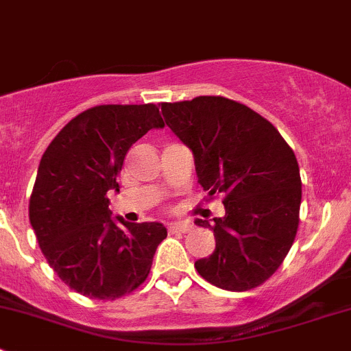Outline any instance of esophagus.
I'll return each instance as SVG.
<instances>
[{
  "instance_id": "obj_1",
  "label": "esophagus",
  "mask_w": 351,
  "mask_h": 351,
  "mask_svg": "<svg viewBox=\"0 0 351 351\" xmlns=\"http://www.w3.org/2000/svg\"><path fill=\"white\" fill-rule=\"evenodd\" d=\"M192 229L193 226L189 224V222H171V224H168L169 232H190Z\"/></svg>"
}]
</instances>
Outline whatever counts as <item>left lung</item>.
Listing matches in <instances>:
<instances>
[{
	"instance_id": "1",
	"label": "left lung",
	"mask_w": 351,
	"mask_h": 351,
	"mask_svg": "<svg viewBox=\"0 0 351 351\" xmlns=\"http://www.w3.org/2000/svg\"><path fill=\"white\" fill-rule=\"evenodd\" d=\"M165 122L195 159L208 197L224 195L212 228L215 250L195 261L208 284L244 292L271 277L292 247L302 198L292 147L267 119L224 97L161 104Z\"/></svg>"
}]
</instances>
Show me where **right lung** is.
Returning <instances> with one entry per match:
<instances>
[{
	"label": "right lung",
	"instance_id": "1",
	"mask_svg": "<svg viewBox=\"0 0 351 351\" xmlns=\"http://www.w3.org/2000/svg\"><path fill=\"white\" fill-rule=\"evenodd\" d=\"M161 127L153 104L98 105L67 122L42 156L28 217L47 263L81 295L119 299L149 275L166 228L117 217L119 226L107 195L119 192L130 146Z\"/></svg>",
	"mask_w": 351,
	"mask_h": 351
}]
</instances>
